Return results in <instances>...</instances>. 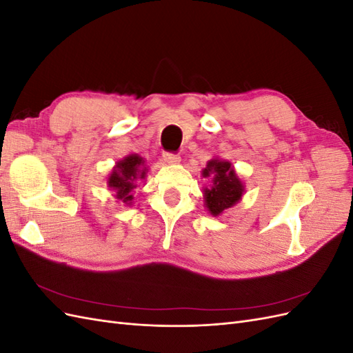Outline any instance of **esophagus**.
<instances>
[{
  "instance_id": "34e87169",
  "label": "esophagus",
  "mask_w": 353,
  "mask_h": 353,
  "mask_svg": "<svg viewBox=\"0 0 353 353\" xmlns=\"http://www.w3.org/2000/svg\"><path fill=\"white\" fill-rule=\"evenodd\" d=\"M163 159H165V162H168V163H179V160H181V157H179V154H175V153H169V152H166V153H163Z\"/></svg>"
}]
</instances>
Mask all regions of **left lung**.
Wrapping results in <instances>:
<instances>
[{
	"instance_id": "obj_1",
	"label": "left lung",
	"mask_w": 353,
	"mask_h": 353,
	"mask_svg": "<svg viewBox=\"0 0 353 353\" xmlns=\"http://www.w3.org/2000/svg\"><path fill=\"white\" fill-rule=\"evenodd\" d=\"M201 175L205 178L212 176V185L203 190L205 205L210 215L219 216L223 210L232 208L241 200L244 185L227 160L218 157L209 160L206 168L201 170Z\"/></svg>"
}]
</instances>
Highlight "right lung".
Returning a JSON list of instances; mask_svg holds the SVG:
<instances>
[{
  "label": "right lung",
  "instance_id": "obj_1",
  "mask_svg": "<svg viewBox=\"0 0 353 353\" xmlns=\"http://www.w3.org/2000/svg\"><path fill=\"white\" fill-rule=\"evenodd\" d=\"M145 160L138 154H128L121 162H117L108 178V185L114 191V197L121 203L132 205V190L137 187L135 181L144 179L147 175Z\"/></svg>",
  "mask_w": 353,
  "mask_h": 353
}]
</instances>
